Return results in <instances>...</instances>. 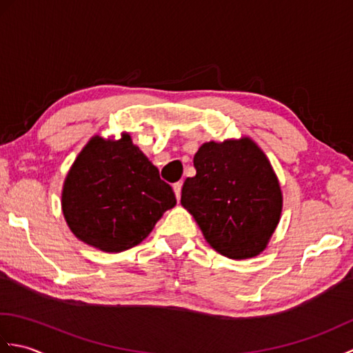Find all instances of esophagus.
Here are the masks:
<instances>
[{
  "instance_id": "34e87169",
  "label": "esophagus",
  "mask_w": 353,
  "mask_h": 353,
  "mask_svg": "<svg viewBox=\"0 0 353 353\" xmlns=\"http://www.w3.org/2000/svg\"><path fill=\"white\" fill-rule=\"evenodd\" d=\"M182 182H176L174 185H172V190H174V194H176V197H177V200L181 199V194H182Z\"/></svg>"
}]
</instances>
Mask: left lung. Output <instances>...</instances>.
I'll return each mask as SVG.
<instances>
[{
    "label": "left lung",
    "instance_id": "obj_1",
    "mask_svg": "<svg viewBox=\"0 0 353 353\" xmlns=\"http://www.w3.org/2000/svg\"><path fill=\"white\" fill-rule=\"evenodd\" d=\"M194 167L181 203L209 245L230 259L258 256L282 212L279 181L264 152L250 138L211 141L194 154Z\"/></svg>",
    "mask_w": 353,
    "mask_h": 353
}]
</instances>
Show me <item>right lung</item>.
Instances as JSON below:
<instances>
[{
	"mask_svg": "<svg viewBox=\"0 0 353 353\" xmlns=\"http://www.w3.org/2000/svg\"><path fill=\"white\" fill-rule=\"evenodd\" d=\"M174 205L171 186L129 133L118 141L91 138L62 191V211L72 234L109 253L138 245Z\"/></svg>",
	"mask_w": 353,
	"mask_h": 353,
	"instance_id": "right-lung-1",
	"label": "right lung"
}]
</instances>
